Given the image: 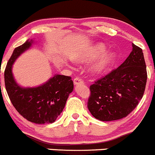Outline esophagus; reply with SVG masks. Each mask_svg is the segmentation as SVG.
Segmentation results:
<instances>
[{
    "label": "esophagus",
    "mask_w": 155,
    "mask_h": 155,
    "mask_svg": "<svg viewBox=\"0 0 155 155\" xmlns=\"http://www.w3.org/2000/svg\"><path fill=\"white\" fill-rule=\"evenodd\" d=\"M74 84L75 86L77 85H81V84H84V81L79 78H76L74 79Z\"/></svg>",
    "instance_id": "34e87169"
}]
</instances>
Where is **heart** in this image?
I'll return each mask as SVG.
<instances>
[{
	"mask_svg": "<svg viewBox=\"0 0 155 155\" xmlns=\"http://www.w3.org/2000/svg\"><path fill=\"white\" fill-rule=\"evenodd\" d=\"M106 49L107 47L104 44L96 43L80 54L77 57V61L81 63H89L98 59L90 66L89 71L92 74L97 75L104 74L110 68L116 58V52L113 51H107L104 54Z\"/></svg>",
	"mask_w": 155,
	"mask_h": 155,
	"instance_id": "b5f03b06",
	"label": "heart"
}]
</instances>
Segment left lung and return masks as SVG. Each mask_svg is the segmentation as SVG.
<instances>
[{
  "instance_id": "obj_1",
  "label": "left lung",
  "mask_w": 155,
  "mask_h": 155,
  "mask_svg": "<svg viewBox=\"0 0 155 155\" xmlns=\"http://www.w3.org/2000/svg\"><path fill=\"white\" fill-rule=\"evenodd\" d=\"M132 51L116 69L90 86L88 109L100 121L118 120L129 114L143 98L147 71L143 50L132 43Z\"/></svg>"
}]
</instances>
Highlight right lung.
Segmentation results:
<instances>
[{
  "label": "right lung",
  "instance_id": "right-lung-1",
  "mask_svg": "<svg viewBox=\"0 0 155 155\" xmlns=\"http://www.w3.org/2000/svg\"><path fill=\"white\" fill-rule=\"evenodd\" d=\"M33 42L28 39L14 49L4 71L6 89L14 107L27 120L36 124L53 123L63 112L74 84L71 78L61 74H55L38 87H22L18 84L12 74V65Z\"/></svg>",
  "mask_w": 155,
  "mask_h": 155
}]
</instances>
